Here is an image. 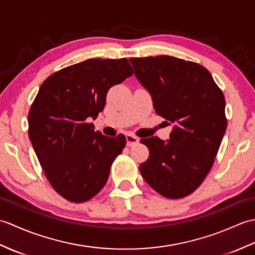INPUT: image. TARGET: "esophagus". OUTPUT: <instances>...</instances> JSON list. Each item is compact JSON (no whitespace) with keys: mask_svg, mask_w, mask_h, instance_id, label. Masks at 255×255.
Wrapping results in <instances>:
<instances>
[{"mask_svg":"<svg viewBox=\"0 0 255 255\" xmlns=\"http://www.w3.org/2000/svg\"><path fill=\"white\" fill-rule=\"evenodd\" d=\"M126 141H127L128 147H131V145H134L139 142V138L133 136L131 133H128L126 134Z\"/></svg>","mask_w":255,"mask_h":255,"instance_id":"34e87169","label":"esophagus"}]
</instances>
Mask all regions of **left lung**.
<instances>
[{"label": "left lung", "mask_w": 255, "mask_h": 255, "mask_svg": "<svg viewBox=\"0 0 255 255\" xmlns=\"http://www.w3.org/2000/svg\"><path fill=\"white\" fill-rule=\"evenodd\" d=\"M134 74L152 96L159 116L174 124L170 139H141L149 149L139 170L171 199L192 194L207 176L227 128L226 101L205 67L171 56L130 58Z\"/></svg>", "instance_id": "8db88e82"}]
</instances>
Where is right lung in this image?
Instances as JSON below:
<instances>
[{
	"instance_id": "add662e5",
	"label": "right lung",
	"mask_w": 255,
	"mask_h": 255,
	"mask_svg": "<svg viewBox=\"0 0 255 255\" xmlns=\"http://www.w3.org/2000/svg\"><path fill=\"white\" fill-rule=\"evenodd\" d=\"M132 75L126 58L89 59L49 75L28 113V136L53 189L83 203L104 187L111 165L126 145L90 123L104 110L112 86Z\"/></svg>"
}]
</instances>
